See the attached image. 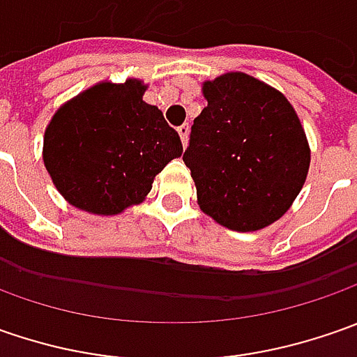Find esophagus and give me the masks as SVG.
<instances>
[{"label":"esophagus","mask_w":357,"mask_h":357,"mask_svg":"<svg viewBox=\"0 0 357 357\" xmlns=\"http://www.w3.org/2000/svg\"><path fill=\"white\" fill-rule=\"evenodd\" d=\"M176 130H178V135H181V141H183V144H186V141H188V130H190L188 123H183V125H181Z\"/></svg>","instance_id":"34e87169"}]
</instances>
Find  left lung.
<instances>
[{
	"instance_id": "obj_1",
	"label": "left lung",
	"mask_w": 357,
	"mask_h": 357,
	"mask_svg": "<svg viewBox=\"0 0 357 357\" xmlns=\"http://www.w3.org/2000/svg\"><path fill=\"white\" fill-rule=\"evenodd\" d=\"M202 93L208 105L195 119L183 155L202 213L238 232L272 225L308 174L300 119L280 91L246 73L206 81Z\"/></svg>"
}]
</instances>
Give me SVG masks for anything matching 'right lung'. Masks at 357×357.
<instances>
[{
  "instance_id": "obj_1",
  "label": "right lung",
  "mask_w": 357,
  "mask_h": 357,
  "mask_svg": "<svg viewBox=\"0 0 357 357\" xmlns=\"http://www.w3.org/2000/svg\"><path fill=\"white\" fill-rule=\"evenodd\" d=\"M141 81L99 83L53 115L43 162L57 190L93 214H119L149 195L153 178L183 155L178 132L144 103Z\"/></svg>"
}]
</instances>
